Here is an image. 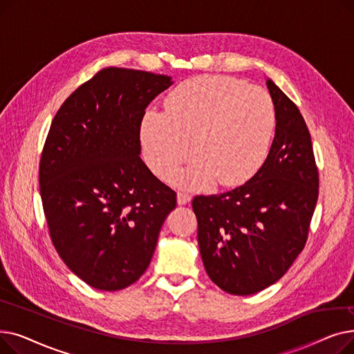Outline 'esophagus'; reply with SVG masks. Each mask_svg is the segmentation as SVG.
Returning a JSON list of instances; mask_svg holds the SVG:
<instances>
[{
    "mask_svg": "<svg viewBox=\"0 0 354 354\" xmlns=\"http://www.w3.org/2000/svg\"><path fill=\"white\" fill-rule=\"evenodd\" d=\"M191 201V195L185 191H179L178 192V203L179 205H185V203H188Z\"/></svg>",
    "mask_w": 354,
    "mask_h": 354,
    "instance_id": "obj_1",
    "label": "esophagus"
}]
</instances>
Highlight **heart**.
<instances>
[{"mask_svg":"<svg viewBox=\"0 0 354 354\" xmlns=\"http://www.w3.org/2000/svg\"><path fill=\"white\" fill-rule=\"evenodd\" d=\"M277 116L270 93L227 76H199L176 86L165 111L147 110L140 124L143 158L165 178L194 152L195 162L169 180L203 188L215 178L235 185L252 176L268 156Z\"/></svg>","mask_w":354,"mask_h":354,"instance_id":"obj_1","label":"heart"}]
</instances>
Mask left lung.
<instances>
[{
  "label": "left lung",
  "mask_w": 354,
  "mask_h": 354,
  "mask_svg": "<svg viewBox=\"0 0 354 354\" xmlns=\"http://www.w3.org/2000/svg\"><path fill=\"white\" fill-rule=\"evenodd\" d=\"M275 106V136L258 172L219 195H196L198 244L211 280L250 295L287 272L303 251L319 198V167L299 107L267 80Z\"/></svg>",
  "instance_id": "obj_1"
}]
</instances>
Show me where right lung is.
I'll return each mask as SVG.
<instances>
[{"label": "right lung", "instance_id": "add662e5", "mask_svg": "<svg viewBox=\"0 0 354 354\" xmlns=\"http://www.w3.org/2000/svg\"><path fill=\"white\" fill-rule=\"evenodd\" d=\"M172 84L151 71L104 67L55 113L40 158L50 238L84 283L116 291L138 281L176 192L140 159L145 109Z\"/></svg>", "mask_w": 354, "mask_h": 354}]
</instances>
